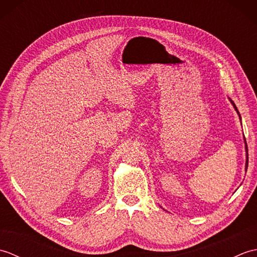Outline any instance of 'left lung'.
<instances>
[{"instance_id": "left-lung-1", "label": "left lung", "mask_w": 257, "mask_h": 257, "mask_svg": "<svg viewBox=\"0 0 257 257\" xmlns=\"http://www.w3.org/2000/svg\"><path fill=\"white\" fill-rule=\"evenodd\" d=\"M232 103H233V101H232ZM233 106H234V108H235V110L238 112V110H237V108H236V106L235 105H234V103H233ZM245 144H246V143H245ZM245 149H246V169H247V165H248V154H247V145L246 146H245Z\"/></svg>"}]
</instances>
